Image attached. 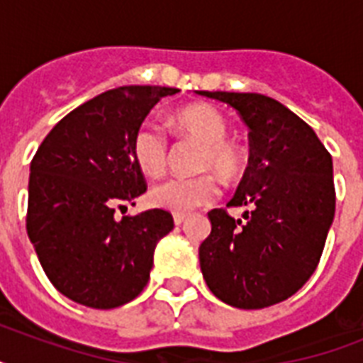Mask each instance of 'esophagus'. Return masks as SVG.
I'll list each match as a JSON object with an SVG mask.
<instances>
[{
	"instance_id": "obj_1",
	"label": "esophagus",
	"mask_w": 363,
	"mask_h": 363,
	"mask_svg": "<svg viewBox=\"0 0 363 363\" xmlns=\"http://www.w3.org/2000/svg\"><path fill=\"white\" fill-rule=\"evenodd\" d=\"M173 220H175L177 226H181L182 222L186 220V215H179V213H175V215H173Z\"/></svg>"
}]
</instances>
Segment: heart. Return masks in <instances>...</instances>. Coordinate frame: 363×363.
Returning a JSON list of instances; mask_svg holds the SVG:
<instances>
[{
	"label": "heart",
	"mask_w": 363,
	"mask_h": 363,
	"mask_svg": "<svg viewBox=\"0 0 363 363\" xmlns=\"http://www.w3.org/2000/svg\"><path fill=\"white\" fill-rule=\"evenodd\" d=\"M182 135L199 143L196 169L213 171L222 181L233 182L245 169V150L228 139V122L220 111L211 105H190L173 118ZM133 158L147 177L164 175L169 158V141L164 130L152 122H143L131 143ZM213 173L196 177H175L160 182L150 190V203L171 213H190L196 207L211 203L218 196V184Z\"/></svg>",
	"instance_id": "1"
}]
</instances>
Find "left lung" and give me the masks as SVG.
Wrapping results in <instances>:
<instances>
[{"label": "left lung", "mask_w": 363, "mask_h": 363, "mask_svg": "<svg viewBox=\"0 0 363 363\" xmlns=\"http://www.w3.org/2000/svg\"><path fill=\"white\" fill-rule=\"evenodd\" d=\"M230 105L248 125V167L228 207L209 211L199 265L216 298L264 309L298 292L315 273L335 215L332 156L307 122L262 94L198 92Z\"/></svg>", "instance_id": "1"}]
</instances>
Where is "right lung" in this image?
<instances>
[{"instance_id":"right-lung-1","label":"right lung","mask_w":363,"mask_h":363,"mask_svg":"<svg viewBox=\"0 0 363 363\" xmlns=\"http://www.w3.org/2000/svg\"><path fill=\"white\" fill-rule=\"evenodd\" d=\"M167 86H121L65 115L30 165L26 230L48 281L65 298L115 309L147 286L156 242L173 230L164 209H115L147 192L131 143Z\"/></svg>"}]
</instances>
